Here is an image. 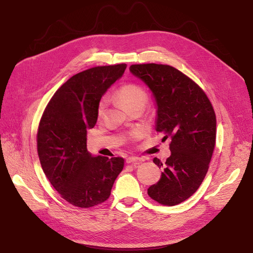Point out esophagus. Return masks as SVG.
Returning <instances> with one entry per match:
<instances>
[{"label": "esophagus", "mask_w": 253, "mask_h": 253, "mask_svg": "<svg viewBox=\"0 0 253 253\" xmlns=\"http://www.w3.org/2000/svg\"><path fill=\"white\" fill-rule=\"evenodd\" d=\"M139 158L136 157H129L126 159V163L127 164H134V165H138L139 164Z\"/></svg>", "instance_id": "obj_1"}]
</instances>
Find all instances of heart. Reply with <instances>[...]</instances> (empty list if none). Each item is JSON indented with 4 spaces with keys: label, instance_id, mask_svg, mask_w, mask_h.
Returning a JSON list of instances; mask_svg holds the SVG:
<instances>
[{
    "label": "heart",
    "instance_id": "b5f03b06",
    "mask_svg": "<svg viewBox=\"0 0 253 253\" xmlns=\"http://www.w3.org/2000/svg\"><path fill=\"white\" fill-rule=\"evenodd\" d=\"M116 96L119 102L122 104L123 108L127 111L131 108H134L136 105H144L147 102L148 96L145 91L137 84L128 83L120 87L117 92ZM105 109V100L102 99L97 106V117L101 118ZM134 137L139 136V132H135L133 134Z\"/></svg>",
    "mask_w": 253,
    "mask_h": 253
}]
</instances>
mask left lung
Returning <instances> with one entry per match:
<instances>
[{
  "instance_id": "left-lung-1",
  "label": "left lung",
  "mask_w": 253,
  "mask_h": 253,
  "mask_svg": "<svg viewBox=\"0 0 253 253\" xmlns=\"http://www.w3.org/2000/svg\"><path fill=\"white\" fill-rule=\"evenodd\" d=\"M130 73L149 87L156 101V130L171 138V156L160 180L148 189L158 203L174 206L190 198L202 183L215 145L216 118L203 90L173 66L133 64Z\"/></svg>"
}]
</instances>
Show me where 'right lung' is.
Returning <instances> with one entry per match:
<instances>
[{"instance_id":"obj_1","label":"right lung","mask_w":253,"mask_h":253,"mask_svg":"<svg viewBox=\"0 0 253 253\" xmlns=\"http://www.w3.org/2000/svg\"><path fill=\"white\" fill-rule=\"evenodd\" d=\"M125 63L97 66L70 78L52 96L37 134L38 155L46 177L64 199L89 208L111 195L124 159L93 156L87 129L95 126L102 95L121 78Z\"/></svg>"}]
</instances>
